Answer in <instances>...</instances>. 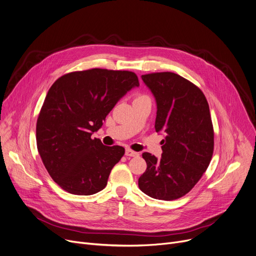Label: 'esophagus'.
Listing matches in <instances>:
<instances>
[{
	"label": "esophagus",
	"mask_w": 256,
	"mask_h": 256,
	"mask_svg": "<svg viewBox=\"0 0 256 256\" xmlns=\"http://www.w3.org/2000/svg\"><path fill=\"white\" fill-rule=\"evenodd\" d=\"M126 156H138L139 154L136 152L132 150H130V148H126Z\"/></svg>",
	"instance_id": "34e87169"
}]
</instances>
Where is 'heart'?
<instances>
[{"label":"heart","mask_w":256,"mask_h":256,"mask_svg":"<svg viewBox=\"0 0 256 256\" xmlns=\"http://www.w3.org/2000/svg\"><path fill=\"white\" fill-rule=\"evenodd\" d=\"M138 98H141V96H138Z\"/></svg>","instance_id":"b5f03b06"}]
</instances>
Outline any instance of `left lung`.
<instances>
[{
	"label": "left lung",
	"instance_id": "8db88e82",
	"mask_svg": "<svg viewBox=\"0 0 256 256\" xmlns=\"http://www.w3.org/2000/svg\"><path fill=\"white\" fill-rule=\"evenodd\" d=\"M156 102V132H163L162 158L150 152L139 178L140 190L154 199L174 200L189 193L206 171L214 152V128L204 92L173 72L143 74Z\"/></svg>",
	"mask_w": 256,
	"mask_h": 256
}]
</instances>
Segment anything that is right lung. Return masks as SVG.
I'll list each match as a JSON object with an SVG mask.
<instances>
[{"label":"right lung","mask_w":256,"mask_h":256,"mask_svg":"<svg viewBox=\"0 0 256 256\" xmlns=\"http://www.w3.org/2000/svg\"><path fill=\"white\" fill-rule=\"evenodd\" d=\"M139 86L135 72L92 68L60 76L50 88L36 124L37 150L50 178L74 195L106 186L122 146L91 138L117 102Z\"/></svg>","instance_id":"right-lung-1"}]
</instances>
